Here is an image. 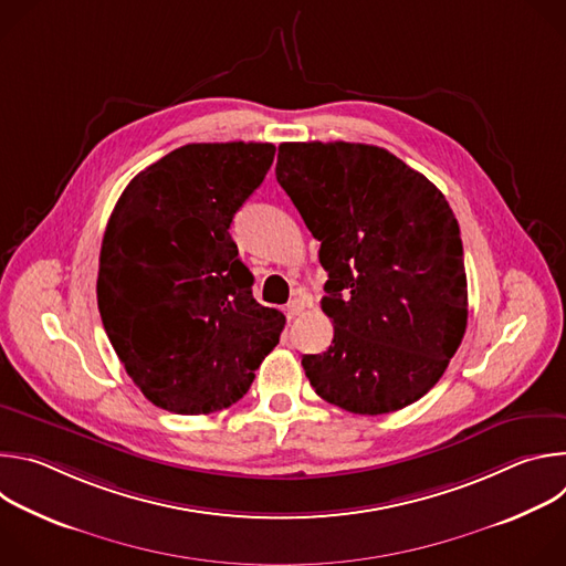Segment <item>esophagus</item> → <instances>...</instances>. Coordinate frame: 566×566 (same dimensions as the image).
<instances>
[{"instance_id": "1", "label": "esophagus", "mask_w": 566, "mask_h": 566, "mask_svg": "<svg viewBox=\"0 0 566 566\" xmlns=\"http://www.w3.org/2000/svg\"><path fill=\"white\" fill-rule=\"evenodd\" d=\"M304 306H306V304H304V300H302V297H293V300H289V304H286V308H284V311H286V317H289V319L297 317V315L304 311Z\"/></svg>"}]
</instances>
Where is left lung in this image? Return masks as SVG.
I'll use <instances>...</instances> for the list:
<instances>
[{
	"label": "left lung",
	"mask_w": 566,
	"mask_h": 566,
	"mask_svg": "<svg viewBox=\"0 0 566 566\" xmlns=\"http://www.w3.org/2000/svg\"><path fill=\"white\" fill-rule=\"evenodd\" d=\"M286 190L329 273L332 347L302 358L315 394L387 415L428 394L459 349L468 284L459 223L441 190L376 145L282 143Z\"/></svg>",
	"instance_id": "obj_1"
}]
</instances>
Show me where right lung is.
Here are the masks:
<instances>
[{"label": "right lung", "mask_w": 566, "mask_h": 566, "mask_svg": "<svg viewBox=\"0 0 566 566\" xmlns=\"http://www.w3.org/2000/svg\"><path fill=\"white\" fill-rule=\"evenodd\" d=\"M271 143H190L136 175L103 237L98 308L156 408L212 415L244 396L286 317L253 297L228 228L260 188Z\"/></svg>", "instance_id": "1"}]
</instances>
